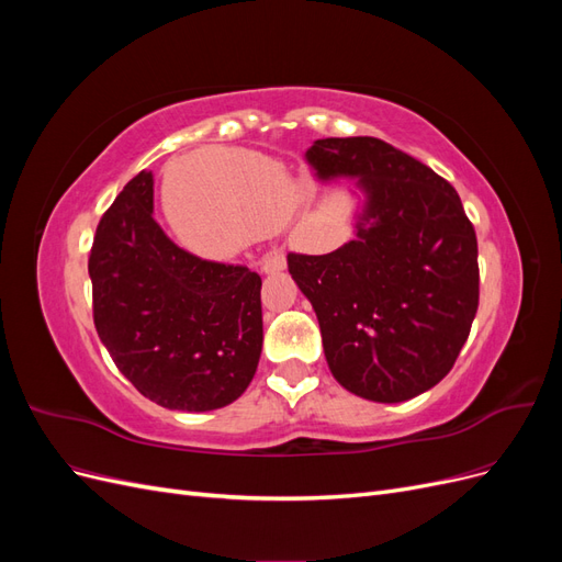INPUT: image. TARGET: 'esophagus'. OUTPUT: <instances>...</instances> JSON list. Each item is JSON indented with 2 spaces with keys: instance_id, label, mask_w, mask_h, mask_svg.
<instances>
[{
  "instance_id": "1",
  "label": "esophagus",
  "mask_w": 562,
  "mask_h": 562,
  "mask_svg": "<svg viewBox=\"0 0 562 562\" xmlns=\"http://www.w3.org/2000/svg\"><path fill=\"white\" fill-rule=\"evenodd\" d=\"M260 265H262V271H267V274H274V271H281L285 267V258H283L281 252H277V250L274 252H265Z\"/></svg>"
}]
</instances>
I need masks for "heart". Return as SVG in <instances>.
I'll use <instances>...</instances> for the list:
<instances>
[{
	"label": "heart",
	"instance_id": "b5f03b06",
	"mask_svg": "<svg viewBox=\"0 0 562 562\" xmlns=\"http://www.w3.org/2000/svg\"><path fill=\"white\" fill-rule=\"evenodd\" d=\"M180 194L182 203H192V211H173L176 234L187 246L225 255L239 248L250 234L285 223L300 187L279 164L229 151L215 159L213 182L196 180L192 187H182Z\"/></svg>",
	"mask_w": 562,
	"mask_h": 562
}]
</instances>
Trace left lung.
Here are the masks:
<instances>
[{
    "instance_id": "obj_1",
    "label": "left lung",
    "mask_w": 562,
    "mask_h": 562,
    "mask_svg": "<svg viewBox=\"0 0 562 562\" xmlns=\"http://www.w3.org/2000/svg\"><path fill=\"white\" fill-rule=\"evenodd\" d=\"M321 180L356 178V239L326 255L288 252L316 312L333 378L351 394L401 403L443 380L479 310V241L454 187L380 138H323Z\"/></svg>"
}]
</instances>
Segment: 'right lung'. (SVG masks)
I'll return each instance as SVG.
<instances>
[{
	"instance_id": "add662e5",
	"label": "right lung",
	"mask_w": 562,
	"mask_h": 562,
	"mask_svg": "<svg viewBox=\"0 0 562 562\" xmlns=\"http://www.w3.org/2000/svg\"><path fill=\"white\" fill-rule=\"evenodd\" d=\"M151 213L155 178L140 171L100 217L89 258L95 330L145 398L168 411H217L258 370L262 279L182 250Z\"/></svg>"
}]
</instances>
